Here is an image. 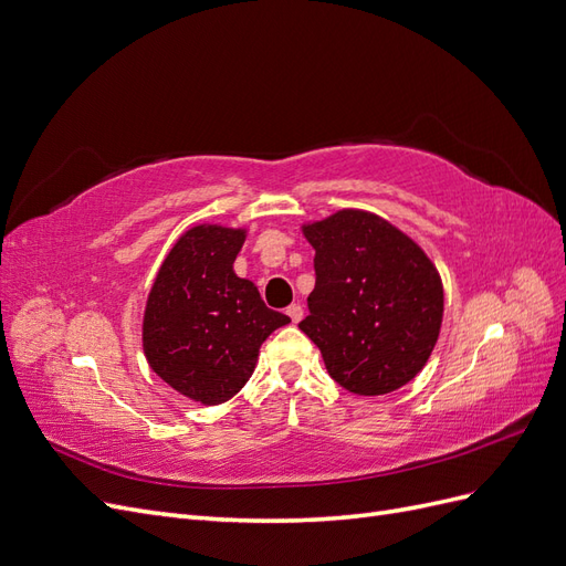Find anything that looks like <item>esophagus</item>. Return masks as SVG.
<instances>
[{
	"label": "esophagus",
	"instance_id": "obj_1",
	"mask_svg": "<svg viewBox=\"0 0 566 566\" xmlns=\"http://www.w3.org/2000/svg\"><path fill=\"white\" fill-rule=\"evenodd\" d=\"M287 316L293 318V323H300L302 316H304V310H302L300 304H290V306H287Z\"/></svg>",
	"mask_w": 566,
	"mask_h": 566
}]
</instances>
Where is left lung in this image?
I'll return each mask as SVG.
<instances>
[{"label":"left lung","mask_w":566,"mask_h":566,"mask_svg":"<svg viewBox=\"0 0 566 566\" xmlns=\"http://www.w3.org/2000/svg\"><path fill=\"white\" fill-rule=\"evenodd\" d=\"M316 285L300 331L331 378L361 397L403 387L430 358L443 316L439 271L387 219L339 210L302 227Z\"/></svg>","instance_id":"left-lung-1"}]
</instances>
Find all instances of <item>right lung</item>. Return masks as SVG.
Returning <instances> with one entry per match:
<instances>
[{"label": "right lung", "mask_w": 566, "mask_h": 566, "mask_svg": "<svg viewBox=\"0 0 566 566\" xmlns=\"http://www.w3.org/2000/svg\"><path fill=\"white\" fill-rule=\"evenodd\" d=\"M245 229L200 224L169 250L144 314L148 366L184 397L229 401L254 370L262 342L290 318L273 312L252 281L238 279Z\"/></svg>", "instance_id": "right-lung-1"}]
</instances>
